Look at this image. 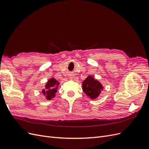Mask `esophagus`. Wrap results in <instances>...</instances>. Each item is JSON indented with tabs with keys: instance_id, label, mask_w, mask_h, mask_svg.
<instances>
[{
	"instance_id": "1",
	"label": "esophagus",
	"mask_w": 149,
	"mask_h": 149,
	"mask_svg": "<svg viewBox=\"0 0 149 149\" xmlns=\"http://www.w3.org/2000/svg\"><path fill=\"white\" fill-rule=\"evenodd\" d=\"M70 79H73V78H72V77H70Z\"/></svg>"
}]
</instances>
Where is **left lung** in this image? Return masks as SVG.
I'll list each match as a JSON object with an SVG mask.
<instances>
[{"instance_id":"1","label":"left lung","mask_w":149,"mask_h":149,"mask_svg":"<svg viewBox=\"0 0 149 149\" xmlns=\"http://www.w3.org/2000/svg\"><path fill=\"white\" fill-rule=\"evenodd\" d=\"M103 89L102 84L91 75L88 76L82 83L83 92L91 100H95L100 96Z\"/></svg>"}]
</instances>
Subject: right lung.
Listing matches in <instances>:
<instances>
[{
	"mask_svg": "<svg viewBox=\"0 0 149 149\" xmlns=\"http://www.w3.org/2000/svg\"><path fill=\"white\" fill-rule=\"evenodd\" d=\"M60 84L58 81L54 78H52L48 80V81L45 85V88L42 90L43 95L45 97L47 100H51L56 96V93Z\"/></svg>",
	"mask_w": 149,
	"mask_h": 149,
	"instance_id": "right-lung-1",
	"label": "right lung"
}]
</instances>
